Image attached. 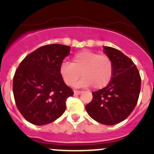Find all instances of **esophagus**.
Returning <instances> with one entry per match:
<instances>
[{"instance_id":"1","label":"esophagus","mask_w":154,"mask_h":154,"mask_svg":"<svg viewBox=\"0 0 154 154\" xmlns=\"http://www.w3.org/2000/svg\"><path fill=\"white\" fill-rule=\"evenodd\" d=\"M81 92H82V91H77V90H75L74 91L75 95H80Z\"/></svg>"}]
</instances>
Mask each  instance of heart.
I'll return each mask as SVG.
<instances>
[{
	"mask_svg": "<svg viewBox=\"0 0 154 154\" xmlns=\"http://www.w3.org/2000/svg\"><path fill=\"white\" fill-rule=\"evenodd\" d=\"M59 73L68 86L74 85L82 75L81 86L91 85L93 88L101 89L113 78V63L109 55L84 50L73 55L71 63H61Z\"/></svg>",
	"mask_w": 154,
	"mask_h": 154,
	"instance_id": "b5f03b06",
	"label": "heart"
}]
</instances>
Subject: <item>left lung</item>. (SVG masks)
<instances>
[{
	"instance_id": "8db88e82",
	"label": "left lung",
	"mask_w": 154,
	"mask_h": 154,
	"mask_svg": "<svg viewBox=\"0 0 154 154\" xmlns=\"http://www.w3.org/2000/svg\"><path fill=\"white\" fill-rule=\"evenodd\" d=\"M113 63V76L106 87L92 92L86 106L88 115L99 123L114 125L127 118L138 103L141 77L136 66L121 51L104 47Z\"/></svg>"
}]
</instances>
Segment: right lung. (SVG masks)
<instances>
[{"label":"right lung","mask_w":154,"mask_h":154,"mask_svg":"<svg viewBox=\"0 0 154 154\" xmlns=\"http://www.w3.org/2000/svg\"><path fill=\"white\" fill-rule=\"evenodd\" d=\"M69 52V46L47 45L20 63L13 77V94L18 109L27 121L48 125L65 112L66 99L73 91L64 83L59 66Z\"/></svg>","instance_id":"right-lung-1"}]
</instances>
